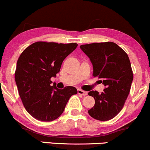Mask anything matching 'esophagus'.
Returning a JSON list of instances; mask_svg holds the SVG:
<instances>
[{"label": "esophagus", "instance_id": "obj_1", "mask_svg": "<svg viewBox=\"0 0 150 150\" xmlns=\"http://www.w3.org/2000/svg\"><path fill=\"white\" fill-rule=\"evenodd\" d=\"M78 93L79 94V95H81V96H87V94H88L86 91H83V90H80V89L78 90Z\"/></svg>", "mask_w": 150, "mask_h": 150}]
</instances>
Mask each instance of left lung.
Segmentation results:
<instances>
[{"instance_id": "1", "label": "left lung", "mask_w": 150, "mask_h": 150, "mask_svg": "<svg viewBox=\"0 0 150 150\" xmlns=\"http://www.w3.org/2000/svg\"><path fill=\"white\" fill-rule=\"evenodd\" d=\"M80 48L92 63L93 76L101 79L105 86L101 93H88L95 99V105L88 113L97 120H110L122 109L131 89L133 72L128 55L110 42L83 45Z\"/></svg>"}]
</instances>
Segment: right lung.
Segmentation results:
<instances>
[{
  "label": "right lung",
  "instance_id": "right-lung-1",
  "mask_svg": "<svg viewBox=\"0 0 150 150\" xmlns=\"http://www.w3.org/2000/svg\"><path fill=\"white\" fill-rule=\"evenodd\" d=\"M78 44L37 42L23 50L16 64L15 80L27 112L42 121H54L61 116L67 101L77 94L75 87L58 89L52 78L60 70L64 59Z\"/></svg>",
  "mask_w": 150,
  "mask_h": 150
}]
</instances>
